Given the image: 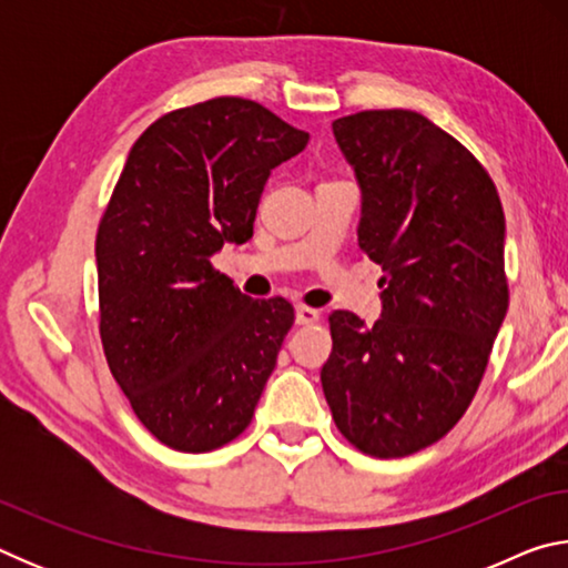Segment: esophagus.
<instances>
[{"label": "esophagus", "mask_w": 568, "mask_h": 568, "mask_svg": "<svg viewBox=\"0 0 568 568\" xmlns=\"http://www.w3.org/2000/svg\"><path fill=\"white\" fill-rule=\"evenodd\" d=\"M318 321H321V311H315V307H307V305L295 307V323L297 325H313Z\"/></svg>", "instance_id": "1"}]
</instances>
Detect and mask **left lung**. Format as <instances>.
<instances>
[{"label":"left lung","mask_w":568,"mask_h":568,"mask_svg":"<svg viewBox=\"0 0 568 568\" xmlns=\"http://www.w3.org/2000/svg\"><path fill=\"white\" fill-rule=\"evenodd\" d=\"M333 134L361 182L358 245L386 311L373 325L331 313L321 383L351 446L403 458L444 438L484 378L508 311L504 207L470 150L418 112L363 110Z\"/></svg>","instance_id":"8db88e82"}]
</instances>
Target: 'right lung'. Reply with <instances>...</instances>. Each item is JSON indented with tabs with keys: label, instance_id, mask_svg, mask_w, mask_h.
Returning <instances> with one entry per match:
<instances>
[{
	"label": "right lung",
	"instance_id": "1",
	"mask_svg": "<svg viewBox=\"0 0 568 568\" xmlns=\"http://www.w3.org/2000/svg\"><path fill=\"white\" fill-rule=\"evenodd\" d=\"M307 140L263 104L213 98L162 114L130 150L94 240L100 338L160 444L207 454L253 420L295 311L243 295L210 257L253 235L267 175Z\"/></svg>",
	"mask_w": 568,
	"mask_h": 568
}]
</instances>
